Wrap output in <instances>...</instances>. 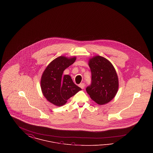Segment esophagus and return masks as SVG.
I'll use <instances>...</instances> for the list:
<instances>
[{"mask_svg": "<svg viewBox=\"0 0 153 153\" xmlns=\"http://www.w3.org/2000/svg\"><path fill=\"white\" fill-rule=\"evenodd\" d=\"M79 87H80L81 89H83L84 87H85V84L84 83H81L79 84Z\"/></svg>", "mask_w": 153, "mask_h": 153, "instance_id": "34e87169", "label": "esophagus"}]
</instances>
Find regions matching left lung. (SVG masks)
Returning a JSON list of instances; mask_svg holds the SVG:
<instances>
[{
    "instance_id": "left-lung-1",
    "label": "left lung",
    "mask_w": 153,
    "mask_h": 153,
    "mask_svg": "<svg viewBox=\"0 0 153 153\" xmlns=\"http://www.w3.org/2000/svg\"><path fill=\"white\" fill-rule=\"evenodd\" d=\"M92 78L86 91L91 98L100 105L110 102L117 94L119 82L116 71L108 59L95 56L89 62Z\"/></svg>"
}]
</instances>
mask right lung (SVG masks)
Returning <instances> with one entry per match:
<instances>
[{"mask_svg":"<svg viewBox=\"0 0 153 153\" xmlns=\"http://www.w3.org/2000/svg\"><path fill=\"white\" fill-rule=\"evenodd\" d=\"M76 59L64 56L57 57L48 65L42 74L41 81L42 93L49 102L57 106L64 105L70 97L81 90L73 82L69 75H62Z\"/></svg>","mask_w":153,"mask_h":153,"instance_id":"add662e5","label":"right lung"}]
</instances>
